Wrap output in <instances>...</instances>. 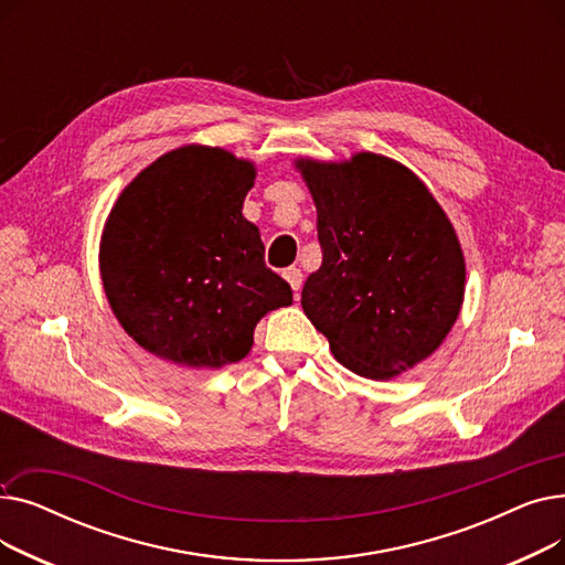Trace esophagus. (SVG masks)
Segmentation results:
<instances>
[{
	"mask_svg": "<svg viewBox=\"0 0 565 565\" xmlns=\"http://www.w3.org/2000/svg\"><path fill=\"white\" fill-rule=\"evenodd\" d=\"M284 279H286L288 286L295 290V298H298V290L302 288V270H298V267H286V270H284Z\"/></svg>",
	"mask_w": 565,
	"mask_h": 565,
	"instance_id": "esophagus-1",
	"label": "esophagus"
}]
</instances>
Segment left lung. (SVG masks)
<instances>
[{
  "instance_id": "left-lung-1",
  "label": "left lung",
  "mask_w": 565,
  "mask_h": 565,
  "mask_svg": "<svg viewBox=\"0 0 565 565\" xmlns=\"http://www.w3.org/2000/svg\"><path fill=\"white\" fill-rule=\"evenodd\" d=\"M318 213L322 263L302 309L352 373L392 380L447 339L465 300L456 228L422 178L380 153L295 160Z\"/></svg>"
}]
</instances>
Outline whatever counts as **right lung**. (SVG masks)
Instances as JSON below:
<instances>
[{
	"mask_svg": "<svg viewBox=\"0 0 565 565\" xmlns=\"http://www.w3.org/2000/svg\"><path fill=\"white\" fill-rule=\"evenodd\" d=\"M254 181L252 160L185 143L141 169L111 205L103 288L126 334L156 358L188 369L241 362L256 322L292 302L243 215Z\"/></svg>",
	"mask_w": 565,
	"mask_h": 565,
	"instance_id": "1",
	"label": "right lung"
}]
</instances>
